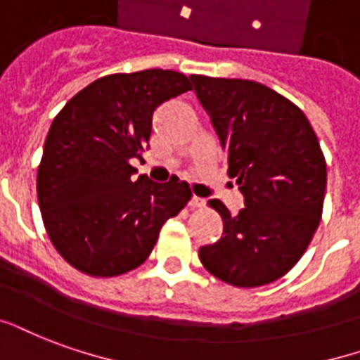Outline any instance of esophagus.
Instances as JSON below:
<instances>
[{"label":"esophagus","instance_id":"obj_1","mask_svg":"<svg viewBox=\"0 0 360 360\" xmlns=\"http://www.w3.org/2000/svg\"><path fill=\"white\" fill-rule=\"evenodd\" d=\"M190 207H191V209H202V207H205V199L193 195V197H191V201H190Z\"/></svg>","mask_w":360,"mask_h":360}]
</instances>
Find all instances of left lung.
<instances>
[{"mask_svg":"<svg viewBox=\"0 0 360 360\" xmlns=\"http://www.w3.org/2000/svg\"><path fill=\"white\" fill-rule=\"evenodd\" d=\"M228 155L245 209L231 214L218 199L224 233L199 248L201 264L224 283H273L302 258L323 214L326 163L317 134L296 104L248 79L190 75Z\"/></svg>","mask_w":360,"mask_h":360,"instance_id":"obj_1","label":"left lung"}]
</instances>
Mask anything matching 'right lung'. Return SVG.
I'll return each instance as SVG.
<instances>
[{
  "label": "right lung",
  "instance_id": "add662e5",
  "mask_svg": "<svg viewBox=\"0 0 360 360\" xmlns=\"http://www.w3.org/2000/svg\"><path fill=\"white\" fill-rule=\"evenodd\" d=\"M191 91L172 70L112 74L79 91L49 129L37 169V201L62 258L93 277H115L144 264L163 224L190 201L188 182L134 180L153 112Z\"/></svg>",
  "mask_w": 360,
  "mask_h": 360
}]
</instances>
